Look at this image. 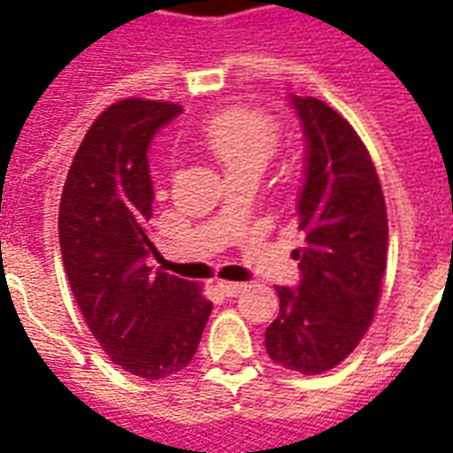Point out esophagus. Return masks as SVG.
I'll list each match as a JSON object with an SVG mask.
<instances>
[{"label":"esophagus","instance_id":"34e87169","mask_svg":"<svg viewBox=\"0 0 453 453\" xmlns=\"http://www.w3.org/2000/svg\"><path fill=\"white\" fill-rule=\"evenodd\" d=\"M219 289L226 294V296H237L242 291L247 289V284L242 282H219Z\"/></svg>","mask_w":453,"mask_h":453}]
</instances>
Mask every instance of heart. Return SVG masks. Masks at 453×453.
I'll list each match as a JSON object with an SVG mask.
<instances>
[{"label": "heart", "instance_id": "heart-1", "mask_svg": "<svg viewBox=\"0 0 453 453\" xmlns=\"http://www.w3.org/2000/svg\"><path fill=\"white\" fill-rule=\"evenodd\" d=\"M206 148L223 164L226 173L244 169H265L275 157L280 131L265 112L249 108L223 110L204 124Z\"/></svg>", "mask_w": 453, "mask_h": 453}]
</instances>
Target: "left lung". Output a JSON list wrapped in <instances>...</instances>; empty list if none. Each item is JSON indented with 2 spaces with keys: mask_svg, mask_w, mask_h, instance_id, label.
<instances>
[{
  "mask_svg": "<svg viewBox=\"0 0 453 453\" xmlns=\"http://www.w3.org/2000/svg\"><path fill=\"white\" fill-rule=\"evenodd\" d=\"M305 136L298 195L296 289L275 287L280 315L265 329L277 365L305 376L341 365L369 329L388 261V213L379 173L350 124L312 96H289Z\"/></svg>",
  "mask_w": 453,
  "mask_h": 453,
  "instance_id": "1",
  "label": "left lung"
}]
</instances>
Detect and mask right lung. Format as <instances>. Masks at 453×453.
<instances>
[{"mask_svg": "<svg viewBox=\"0 0 453 453\" xmlns=\"http://www.w3.org/2000/svg\"><path fill=\"white\" fill-rule=\"evenodd\" d=\"M180 105L124 98L103 112L74 155L60 197L58 237L73 296L115 365L148 380L188 366L211 315L202 287L152 273L148 150Z\"/></svg>", "mask_w": 453, "mask_h": 453, "instance_id": "right-lung-1", "label": "right lung"}]
</instances>
